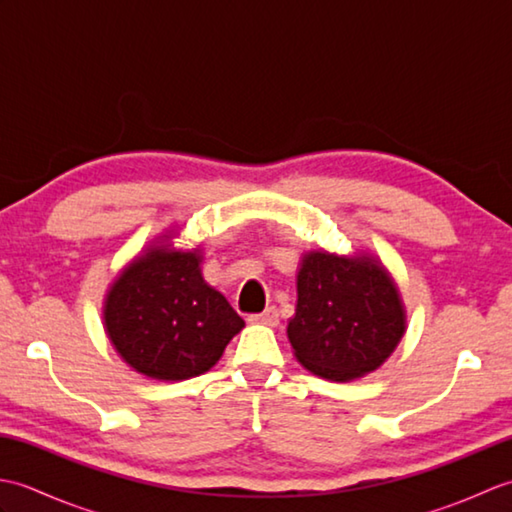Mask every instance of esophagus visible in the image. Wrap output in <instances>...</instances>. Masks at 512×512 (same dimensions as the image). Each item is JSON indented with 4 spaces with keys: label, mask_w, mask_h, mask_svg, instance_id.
I'll return each instance as SVG.
<instances>
[{
    "label": "esophagus",
    "mask_w": 512,
    "mask_h": 512,
    "mask_svg": "<svg viewBox=\"0 0 512 512\" xmlns=\"http://www.w3.org/2000/svg\"><path fill=\"white\" fill-rule=\"evenodd\" d=\"M250 321L262 323V325H270V328H275V325L279 323V312L275 308H266L264 312L253 314V317H250Z\"/></svg>",
    "instance_id": "34e87169"
}]
</instances>
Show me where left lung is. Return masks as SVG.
Wrapping results in <instances>:
<instances>
[{
    "mask_svg": "<svg viewBox=\"0 0 512 512\" xmlns=\"http://www.w3.org/2000/svg\"><path fill=\"white\" fill-rule=\"evenodd\" d=\"M405 334V306L376 257L303 255L288 339L312 374L347 383L383 365Z\"/></svg>",
    "mask_w": 512,
    "mask_h": 512,
    "instance_id": "1",
    "label": "left lung"
}]
</instances>
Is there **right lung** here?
I'll return each mask as SVG.
<instances>
[{
  "label": "right lung",
  "mask_w": 512,
  "mask_h": 512,
  "mask_svg": "<svg viewBox=\"0 0 512 512\" xmlns=\"http://www.w3.org/2000/svg\"><path fill=\"white\" fill-rule=\"evenodd\" d=\"M195 250L147 248L105 297L103 321L114 350L138 374L187 380L220 361L244 319L206 284Z\"/></svg>",
  "instance_id": "obj_1"
}]
</instances>
